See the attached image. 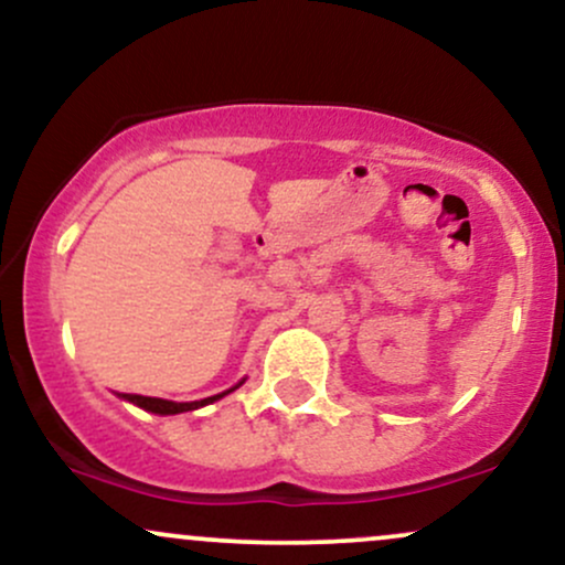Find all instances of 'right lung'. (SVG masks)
<instances>
[{
	"instance_id": "add662e5",
	"label": "right lung",
	"mask_w": 565,
	"mask_h": 565,
	"mask_svg": "<svg viewBox=\"0 0 565 565\" xmlns=\"http://www.w3.org/2000/svg\"><path fill=\"white\" fill-rule=\"evenodd\" d=\"M243 383H245V377L230 391H222V394L209 396V399H201V402H169V399H156V396H139V394H124V399L137 404V407L148 409V413H152V415H179V413H192V409L205 407V404H214L216 399H222V396H227L235 388H241Z\"/></svg>"
}]
</instances>
